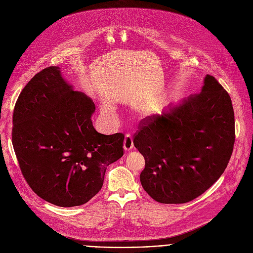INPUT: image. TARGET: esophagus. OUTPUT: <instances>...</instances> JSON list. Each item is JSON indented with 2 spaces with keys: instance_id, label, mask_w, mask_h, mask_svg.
Returning a JSON list of instances; mask_svg holds the SVG:
<instances>
[{
  "instance_id": "obj_1",
  "label": "esophagus",
  "mask_w": 253,
  "mask_h": 253,
  "mask_svg": "<svg viewBox=\"0 0 253 253\" xmlns=\"http://www.w3.org/2000/svg\"><path fill=\"white\" fill-rule=\"evenodd\" d=\"M134 147V144H133V139H132V136L131 134L127 133L125 135V139H124V148L125 150H131L132 148Z\"/></svg>"
}]
</instances>
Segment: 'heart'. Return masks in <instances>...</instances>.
<instances>
[{
    "instance_id": "heart-1",
    "label": "heart",
    "mask_w": 253,
    "mask_h": 253,
    "mask_svg": "<svg viewBox=\"0 0 253 253\" xmlns=\"http://www.w3.org/2000/svg\"><path fill=\"white\" fill-rule=\"evenodd\" d=\"M107 110H108V111H110V112H112V107L108 106V107H107Z\"/></svg>"
}]
</instances>
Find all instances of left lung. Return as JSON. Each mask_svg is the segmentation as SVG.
I'll list each match as a JSON object with an SVG mask.
<instances>
[{
    "label": "left lung",
    "mask_w": 253,
    "mask_h": 253,
    "mask_svg": "<svg viewBox=\"0 0 253 253\" xmlns=\"http://www.w3.org/2000/svg\"><path fill=\"white\" fill-rule=\"evenodd\" d=\"M229 94L206 75L199 94L169 106L162 115L145 118L134 146L145 158L142 187L155 201L189 202L224 172L235 141Z\"/></svg>",
    "instance_id": "1"
}]
</instances>
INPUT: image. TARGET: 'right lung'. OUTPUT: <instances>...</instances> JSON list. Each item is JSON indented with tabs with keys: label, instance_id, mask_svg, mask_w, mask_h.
<instances>
[{
	"label": "right lung",
	"instance_id": "right-lung-1",
	"mask_svg": "<svg viewBox=\"0 0 253 253\" xmlns=\"http://www.w3.org/2000/svg\"><path fill=\"white\" fill-rule=\"evenodd\" d=\"M95 104L74 91L59 67L36 74L14 109L12 142L27 183L61 207L87 203L102 188L107 167L123 156L124 134L97 132Z\"/></svg>",
	"mask_w": 253,
	"mask_h": 253
}]
</instances>
